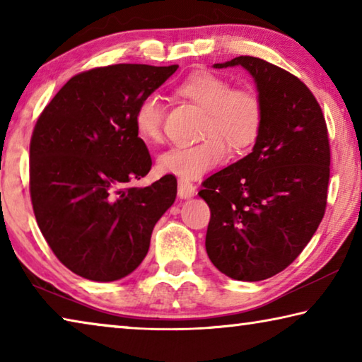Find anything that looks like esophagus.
Returning a JSON list of instances; mask_svg holds the SVG:
<instances>
[{"label": "esophagus", "instance_id": "obj_1", "mask_svg": "<svg viewBox=\"0 0 362 362\" xmlns=\"http://www.w3.org/2000/svg\"><path fill=\"white\" fill-rule=\"evenodd\" d=\"M177 192H179V198L188 199V198H192V196H194L196 187L189 180L180 179L179 180V189H177Z\"/></svg>", "mask_w": 362, "mask_h": 362}]
</instances>
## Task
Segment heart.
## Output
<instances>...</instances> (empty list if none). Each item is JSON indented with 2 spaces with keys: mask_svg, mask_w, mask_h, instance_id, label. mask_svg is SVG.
I'll list each match as a JSON object with an SVG mask.
<instances>
[{
  "mask_svg": "<svg viewBox=\"0 0 362 362\" xmlns=\"http://www.w3.org/2000/svg\"><path fill=\"white\" fill-rule=\"evenodd\" d=\"M179 93L206 112L201 136L203 142L174 145L158 156L164 174L192 180L226 161L230 148H247L259 136L263 107L259 94L249 88L233 89L228 79L214 73H196L179 86ZM164 103L161 95L148 94L139 102L134 124L146 142L163 136Z\"/></svg>",
  "mask_w": 362,
  "mask_h": 362,
  "instance_id": "heart-1",
  "label": "heart"
}]
</instances>
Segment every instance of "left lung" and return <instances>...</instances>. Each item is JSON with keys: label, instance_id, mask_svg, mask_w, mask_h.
I'll use <instances>...</instances> for the list:
<instances>
[{"label": "left lung", "instance_id": "8db88e82", "mask_svg": "<svg viewBox=\"0 0 362 362\" xmlns=\"http://www.w3.org/2000/svg\"><path fill=\"white\" fill-rule=\"evenodd\" d=\"M252 76L263 119L247 156L211 175L198 193L211 209L206 250L238 281L272 278L297 259L326 211L330 150L311 90L279 66L240 56L214 69Z\"/></svg>", "mask_w": 362, "mask_h": 362}]
</instances>
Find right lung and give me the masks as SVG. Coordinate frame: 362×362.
I'll return each instance as SVG.
<instances>
[{"label": "right lung", "instance_id": "1", "mask_svg": "<svg viewBox=\"0 0 362 362\" xmlns=\"http://www.w3.org/2000/svg\"><path fill=\"white\" fill-rule=\"evenodd\" d=\"M179 65L118 64L73 76L36 122L30 142V194L49 247L78 276L110 283L145 259L151 231L174 204L177 180L150 173L134 124L139 102Z\"/></svg>", "mask_w": 362, "mask_h": 362}]
</instances>
